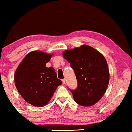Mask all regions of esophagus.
Masks as SVG:
<instances>
[{"label": "esophagus", "mask_w": 132, "mask_h": 132, "mask_svg": "<svg viewBox=\"0 0 132 132\" xmlns=\"http://www.w3.org/2000/svg\"><path fill=\"white\" fill-rule=\"evenodd\" d=\"M61 80H62L63 84H65V83H66V81H65V79H64V78H63V79Z\"/></svg>", "instance_id": "1"}]
</instances>
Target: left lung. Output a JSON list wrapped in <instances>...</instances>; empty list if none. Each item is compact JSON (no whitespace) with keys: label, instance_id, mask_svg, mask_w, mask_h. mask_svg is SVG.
Here are the masks:
<instances>
[{"label":"left lung","instance_id":"left-lung-1","mask_svg":"<svg viewBox=\"0 0 132 132\" xmlns=\"http://www.w3.org/2000/svg\"><path fill=\"white\" fill-rule=\"evenodd\" d=\"M63 56L71 64L77 80L76 89H70L75 102L84 106L94 105L104 95L109 83L105 58L87 45L64 51Z\"/></svg>","mask_w":132,"mask_h":132}]
</instances>
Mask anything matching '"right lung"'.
<instances>
[{"label":"right lung","instance_id":"obj_1","mask_svg":"<svg viewBox=\"0 0 132 132\" xmlns=\"http://www.w3.org/2000/svg\"><path fill=\"white\" fill-rule=\"evenodd\" d=\"M51 54L41 51L30 52L21 61L14 74L17 90L26 102L35 106L49 102L56 88L62 84L55 69L47 68Z\"/></svg>","mask_w":132,"mask_h":132}]
</instances>
